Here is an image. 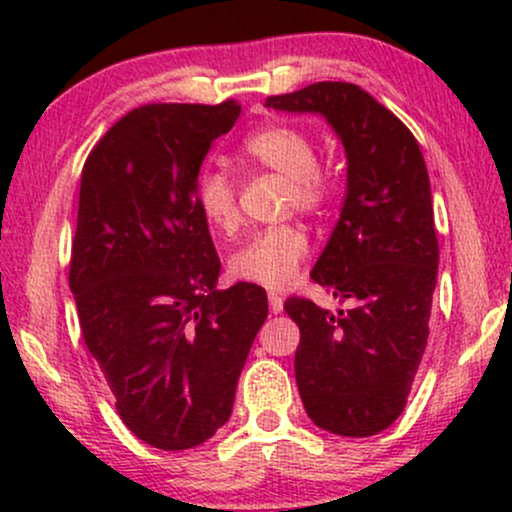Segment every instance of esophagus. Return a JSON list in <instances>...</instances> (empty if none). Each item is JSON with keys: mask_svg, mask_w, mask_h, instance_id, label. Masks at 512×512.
<instances>
[{"mask_svg": "<svg viewBox=\"0 0 512 512\" xmlns=\"http://www.w3.org/2000/svg\"><path fill=\"white\" fill-rule=\"evenodd\" d=\"M269 310H272L274 315L284 310V298H281L279 293H269Z\"/></svg>", "mask_w": 512, "mask_h": 512, "instance_id": "34e87169", "label": "esophagus"}]
</instances>
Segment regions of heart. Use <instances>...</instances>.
I'll return each instance as SVG.
<instances>
[{"instance_id": "heart-1", "label": "heart", "mask_w": 512, "mask_h": 512, "mask_svg": "<svg viewBox=\"0 0 512 512\" xmlns=\"http://www.w3.org/2000/svg\"><path fill=\"white\" fill-rule=\"evenodd\" d=\"M243 151L248 161L289 180L286 204L291 209L313 214L327 202L330 180L325 170L317 166L315 142L301 129L289 125L257 129L248 137ZM195 197L209 226L221 233L236 231L240 221L238 190L226 170H204L197 178ZM308 250L310 243L303 228H267V231L255 233L243 248L233 252L228 269L238 281H248L264 289H284L296 279Z\"/></svg>"}]
</instances>
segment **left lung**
I'll return each mask as SVG.
<instances>
[{"label":"left lung","mask_w":512,"mask_h":512,"mask_svg":"<svg viewBox=\"0 0 512 512\" xmlns=\"http://www.w3.org/2000/svg\"><path fill=\"white\" fill-rule=\"evenodd\" d=\"M267 108L322 115L346 154L339 221L313 281L349 310L289 298L301 330L296 383L315 426L337 436L385 431L404 411L426 351L438 276L428 170L414 134L361 86L317 81Z\"/></svg>","instance_id":"left-lung-1"}]
</instances>
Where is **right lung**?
<instances>
[{
	"mask_svg": "<svg viewBox=\"0 0 512 512\" xmlns=\"http://www.w3.org/2000/svg\"><path fill=\"white\" fill-rule=\"evenodd\" d=\"M240 105L151 103L93 146L81 170L69 289L84 342L125 426L158 450H187L231 416L250 346L267 320L262 286L216 291L221 262L195 185Z\"/></svg>",
	"mask_w": 512,
	"mask_h": 512,
	"instance_id": "1",
	"label": "right lung"
}]
</instances>
